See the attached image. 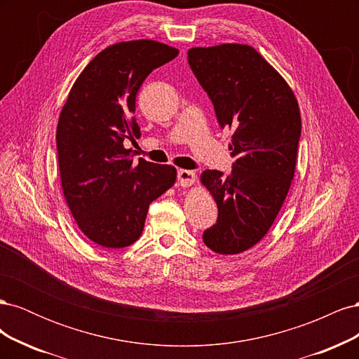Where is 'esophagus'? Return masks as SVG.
Returning <instances> with one entry per match:
<instances>
[{"label": "esophagus", "instance_id": "obj_1", "mask_svg": "<svg viewBox=\"0 0 359 359\" xmlns=\"http://www.w3.org/2000/svg\"><path fill=\"white\" fill-rule=\"evenodd\" d=\"M194 182H196V173L193 170H187V169L178 170V184L181 187H190Z\"/></svg>", "mask_w": 359, "mask_h": 359}]
</instances>
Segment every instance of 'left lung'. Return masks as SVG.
<instances>
[{"label":"left lung","mask_w":359,"mask_h":359,"mask_svg":"<svg viewBox=\"0 0 359 359\" xmlns=\"http://www.w3.org/2000/svg\"><path fill=\"white\" fill-rule=\"evenodd\" d=\"M189 64L222 127L233 130L229 175L206 169L201 182L219 208L203 243L219 255L256 245L273 226L295 175L301 114L287 82L248 45L191 48Z\"/></svg>","instance_id":"8db88e82"}]
</instances>
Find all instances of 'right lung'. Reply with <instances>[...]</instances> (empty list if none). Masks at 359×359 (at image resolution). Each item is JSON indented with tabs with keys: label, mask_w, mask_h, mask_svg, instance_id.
<instances>
[{
	"label": "right lung",
	"mask_w": 359,
	"mask_h": 359,
	"mask_svg": "<svg viewBox=\"0 0 359 359\" xmlns=\"http://www.w3.org/2000/svg\"><path fill=\"white\" fill-rule=\"evenodd\" d=\"M178 49L156 40L119 41L88 62L73 83L57 126L61 186L82 233L104 248L139 240L149 203L168 191L177 169L139 158L124 140L140 136L136 94Z\"/></svg>",
	"instance_id": "obj_1"
}]
</instances>
